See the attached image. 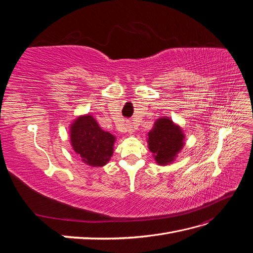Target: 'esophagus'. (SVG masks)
<instances>
[{"instance_id": "obj_1", "label": "esophagus", "mask_w": 253, "mask_h": 253, "mask_svg": "<svg viewBox=\"0 0 253 253\" xmlns=\"http://www.w3.org/2000/svg\"><path fill=\"white\" fill-rule=\"evenodd\" d=\"M126 129H127V132H128L129 134H133V132H134V126H133V125H132V124H128V125L126 126Z\"/></svg>"}]
</instances>
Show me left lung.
Masks as SVG:
<instances>
[{"mask_svg": "<svg viewBox=\"0 0 253 253\" xmlns=\"http://www.w3.org/2000/svg\"><path fill=\"white\" fill-rule=\"evenodd\" d=\"M147 136L148 148L158 166L171 165L185 147L186 135L170 117L158 118Z\"/></svg>", "mask_w": 253, "mask_h": 253, "instance_id": "left-lung-1", "label": "left lung"}]
</instances>
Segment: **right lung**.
<instances>
[{
  "instance_id": "1",
  "label": "right lung",
  "mask_w": 253,
  "mask_h": 253,
  "mask_svg": "<svg viewBox=\"0 0 253 253\" xmlns=\"http://www.w3.org/2000/svg\"><path fill=\"white\" fill-rule=\"evenodd\" d=\"M70 139L73 150L82 163L90 167H103L114 153L116 137L99 126L90 114L80 115L70 126Z\"/></svg>"
}]
</instances>
